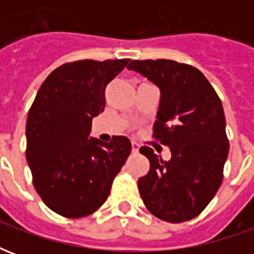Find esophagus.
I'll list each match as a JSON object with an SVG mask.
<instances>
[{
	"mask_svg": "<svg viewBox=\"0 0 254 254\" xmlns=\"http://www.w3.org/2000/svg\"><path fill=\"white\" fill-rule=\"evenodd\" d=\"M132 152H133V154H137V152H138V144L132 143Z\"/></svg>",
	"mask_w": 254,
	"mask_h": 254,
	"instance_id": "obj_1",
	"label": "esophagus"
}]
</instances>
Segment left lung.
<instances>
[{"instance_id": "1", "label": "left lung", "mask_w": 254, "mask_h": 254, "mask_svg": "<svg viewBox=\"0 0 254 254\" xmlns=\"http://www.w3.org/2000/svg\"><path fill=\"white\" fill-rule=\"evenodd\" d=\"M136 70L160 88L154 137L171 151L166 162L149 147L140 154L151 163L138 178L145 207L156 218L181 223L204 211L223 181L229 155L223 106L197 67L171 60H134Z\"/></svg>"}]
</instances>
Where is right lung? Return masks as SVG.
<instances>
[{"instance_id":"add662e5","label":"right lung","mask_w":254,"mask_h":254,"mask_svg":"<svg viewBox=\"0 0 254 254\" xmlns=\"http://www.w3.org/2000/svg\"><path fill=\"white\" fill-rule=\"evenodd\" d=\"M130 60L64 64L43 81L27 118L25 156L43 202L65 218H83L103 205L132 144L88 137L105 110V91Z\"/></svg>"}]
</instances>
